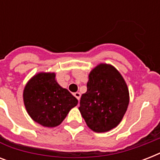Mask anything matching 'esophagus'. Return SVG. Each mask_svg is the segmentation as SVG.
I'll return each mask as SVG.
<instances>
[{
    "instance_id": "esophagus-1",
    "label": "esophagus",
    "mask_w": 160,
    "mask_h": 160,
    "mask_svg": "<svg viewBox=\"0 0 160 160\" xmlns=\"http://www.w3.org/2000/svg\"><path fill=\"white\" fill-rule=\"evenodd\" d=\"M74 95H75V97L78 100H80V93L79 92H75V94H74Z\"/></svg>"
}]
</instances>
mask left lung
<instances>
[{
	"instance_id": "1",
	"label": "left lung",
	"mask_w": 160,
	"mask_h": 160,
	"mask_svg": "<svg viewBox=\"0 0 160 160\" xmlns=\"http://www.w3.org/2000/svg\"><path fill=\"white\" fill-rule=\"evenodd\" d=\"M129 102V90L120 73L111 65L100 64L90 71L79 109L88 127L102 133L120 123Z\"/></svg>"
}]
</instances>
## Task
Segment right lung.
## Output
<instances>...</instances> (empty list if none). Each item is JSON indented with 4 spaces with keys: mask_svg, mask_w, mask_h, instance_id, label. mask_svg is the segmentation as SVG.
Segmentation results:
<instances>
[{
    "mask_svg": "<svg viewBox=\"0 0 160 160\" xmlns=\"http://www.w3.org/2000/svg\"><path fill=\"white\" fill-rule=\"evenodd\" d=\"M24 104L26 111L36 123L45 127L61 124L77 99L55 80V73H38L25 86Z\"/></svg>",
    "mask_w": 160,
    "mask_h": 160,
    "instance_id": "1",
    "label": "right lung"
}]
</instances>
